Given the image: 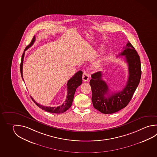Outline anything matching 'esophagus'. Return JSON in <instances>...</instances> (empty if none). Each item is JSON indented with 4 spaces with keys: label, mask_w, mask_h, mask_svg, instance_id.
Wrapping results in <instances>:
<instances>
[{
    "label": "esophagus",
    "mask_w": 157,
    "mask_h": 157,
    "mask_svg": "<svg viewBox=\"0 0 157 157\" xmlns=\"http://www.w3.org/2000/svg\"><path fill=\"white\" fill-rule=\"evenodd\" d=\"M82 79L83 81H87L89 79V75L87 73V72H83V74L82 75Z\"/></svg>",
    "instance_id": "obj_1"
}]
</instances>
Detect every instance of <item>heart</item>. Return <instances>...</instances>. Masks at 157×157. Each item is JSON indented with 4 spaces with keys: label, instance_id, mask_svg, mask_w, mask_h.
<instances>
[{
    "label": "heart",
    "instance_id": "b5f03b06",
    "mask_svg": "<svg viewBox=\"0 0 157 157\" xmlns=\"http://www.w3.org/2000/svg\"><path fill=\"white\" fill-rule=\"evenodd\" d=\"M100 61H97V62L95 63V65L96 66H98L100 65Z\"/></svg>",
    "mask_w": 157,
    "mask_h": 157
}]
</instances>
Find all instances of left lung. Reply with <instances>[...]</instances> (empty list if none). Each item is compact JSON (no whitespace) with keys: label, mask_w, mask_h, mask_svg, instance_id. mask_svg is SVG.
<instances>
[{"label":"left lung","mask_w":157,"mask_h":157,"mask_svg":"<svg viewBox=\"0 0 157 157\" xmlns=\"http://www.w3.org/2000/svg\"><path fill=\"white\" fill-rule=\"evenodd\" d=\"M123 48L119 56H124V59L128 63V78L122 91L109 93V86L102 80L101 71L92 75L90 81L94 107L104 114H112L125 107L140 83L142 73L140 56L129 41Z\"/></svg>","instance_id":"1"}]
</instances>
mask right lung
<instances>
[{"instance_id": "1", "label": "right lung", "mask_w": 157, "mask_h": 157, "mask_svg": "<svg viewBox=\"0 0 157 157\" xmlns=\"http://www.w3.org/2000/svg\"><path fill=\"white\" fill-rule=\"evenodd\" d=\"M35 41V36H34L33 38L32 41L30 44L26 47L24 52L22 55L21 57V61L20 63V73L21 75V77L23 78V60H24V54H25V52L28 49V48H30L33 44L34 43ZM24 81V80H23ZM82 82V71H79L76 72L75 74L72 76V77L68 80V82L67 83V95L66 97V100H65V102L63 103V105L58 107H48V106H44V105H41L39 103H37L33 98H32V100L33 102L35 103V105L43 110L45 111L50 113H61L66 111L68 109L71 107L74 97L75 93L76 92V89L81 85Z\"/></svg>"}]
</instances>
